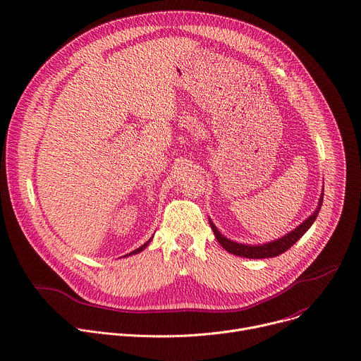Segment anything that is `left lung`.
I'll return each mask as SVG.
<instances>
[{"label": "left lung", "mask_w": 361, "mask_h": 361, "mask_svg": "<svg viewBox=\"0 0 361 361\" xmlns=\"http://www.w3.org/2000/svg\"><path fill=\"white\" fill-rule=\"evenodd\" d=\"M322 199H324V192H321V197H319V202H318V207L317 210L304 221L301 223L295 231H292L290 233L285 235L283 238L278 239V240H274V242H269V243H265V245H243V243H238V242H233L231 239L224 238L219 231L217 227L212 223V220L209 219L210 221V226L213 228V233L217 239V242L221 245L223 249H226L228 253H233L236 256H242V257H249V259H264V257H274V256H279L281 253L286 252L290 246H293L295 243H297L302 236L304 233L308 231V228L312 226L314 220L317 219L318 213H319V209L322 206Z\"/></svg>", "instance_id": "left-lung-1"}]
</instances>
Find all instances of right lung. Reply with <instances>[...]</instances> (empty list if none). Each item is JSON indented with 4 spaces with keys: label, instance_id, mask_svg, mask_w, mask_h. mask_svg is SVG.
Here are the masks:
<instances>
[{
    "label": "right lung",
    "instance_id": "add662e5",
    "mask_svg": "<svg viewBox=\"0 0 361 361\" xmlns=\"http://www.w3.org/2000/svg\"><path fill=\"white\" fill-rule=\"evenodd\" d=\"M149 242H151V239H149L148 242H145V243H144V245H142L141 247H138V249L133 250V252H130V253H128V255H125V256H130V255H135V253H140V252H142V250H144V249H145V247L148 246V243H149Z\"/></svg>",
    "mask_w": 361,
    "mask_h": 361
}]
</instances>
